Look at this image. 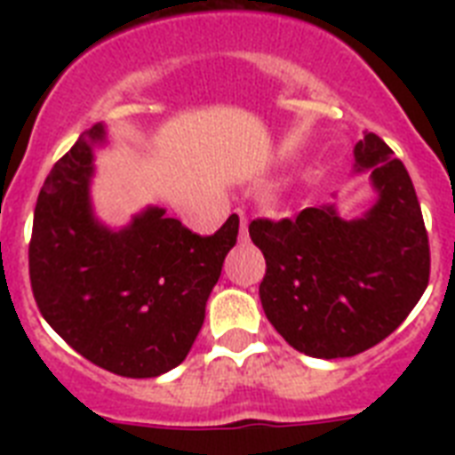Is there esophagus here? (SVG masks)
I'll return each mask as SVG.
<instances>
[{
	"label": "esophagus",
	"instance_id": "1",
	"mask_svg": "<svg viewBox=\"0 0 455 455\" xmlns=\"http://www.w3.org/2000/svg\"><path fill=\"white\" fill-rule=\"evenodd\" d=\"M238 238H241V241L248 238V217H245V214H241V221H238Z\"/></svg>",
	"mask_w": 455,
	"mask_h": 455
}]
</instances>
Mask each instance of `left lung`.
Returning <instances> with one entry per match:
<instances>
[{"label":"left lung","mask_w":455,"mask_h":455,"mask_svg":"<svg viewBox=\"0 0 455 455\" xmlns=\"http://www.w3.org/2000/svg\"><path fill=\"white\" fill-rule=\"evenodd\" d=\"M378 203L361 220L307 207L292 220H252L262 250L264 314L298 352L342 359L375 347L403 323L430 283V241L409 172L378 134L356 148Z\"/></svg>","instance_id":"8db88e82"}]
</instances>
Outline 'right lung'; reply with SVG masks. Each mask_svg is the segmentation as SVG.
Wrapping results in <instances>:
<instances>
[{
  "instance_id": "obj_1",
  "label": "right lung",
  "mask_w": 455,
  "mask_h": 455,
  "mask_svg": "<svg viewBox=\"0 0 455 455\" xmlns=\"http://www.w3.org/2000/svg\"><path fill=\"white\" fill-rule=\"evenodd\" d=\"M101 139L94 124L39 191L28 250L32 295L84 359L123 378H156L179 366L198 338L238 217L212 235L193 234L160 207L123 231L99 227L89 207V141Z\"/></svg>"
}]
</instances>
